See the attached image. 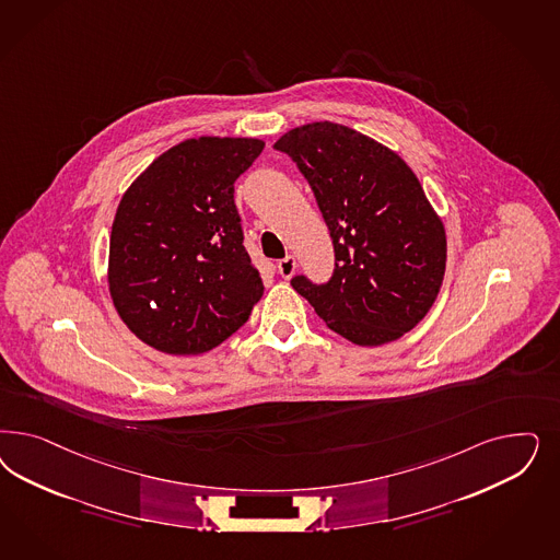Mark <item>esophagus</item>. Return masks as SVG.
<instances>
[{"instance_id": "1", "label": "esophagus", "mask_w": 560, "mask_h": 560, "mask_svg": "<svg viewBox=\"0 0 560 560\" xmlns=\"http://www.w3.org/2000/svg\"><path fill=\"white\" fill-rule=\"evenodd\" d=\"M278 271H280V276H282L284 280H289V278L294 276V271H296V259H294L292 255H287L284 259L278 261Z\"/></svg>"}]
</instances>
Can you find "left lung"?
<instances>
[{"mask_svg": "<svg viewBox=\"0 0 560 560\" xmlns=\"http://www.w3.org/2000/svg\"><path fill=\"white\" fill-rule=\"evenodd\" d=\"M273 148L305 175L336 252L327 284L296 276L292 289L352 343L401 338L433 307L447 261L443 220L415 171L392 148L334 121L294 127Z\"/></svg>", "mask_w": 560, "mask_h": 560, "instance_id": "left-lung-1", "label": "left lung"}]
</instances>
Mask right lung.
Listing matches in <instances>:
<instances>
[{
    "label": "right lung",
    "mask_w": 560,
    "mask_h": 560,
    "mask_svg": "<svg viewBox=\"0 0 560 560\" xmlns=\"http://www.w3.org/2000/svg\"><path fill=\"white\" fill-rule=\"evenodd\" d=\"M264 145L257 138L183 140L148 164L117 206L108 292L129 331L164 354L217 348L264 294L235 206V180Z\"/></svg>",
    "instance_id": "right-lung-1"
}]
</instances>
